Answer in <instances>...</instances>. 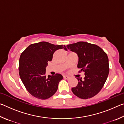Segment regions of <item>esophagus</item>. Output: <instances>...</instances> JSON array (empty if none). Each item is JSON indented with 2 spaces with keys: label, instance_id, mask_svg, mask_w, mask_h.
<instances>
[{
  "label": "esophagus",
  "instance_id": "34e87169",
  "mask_svg": "<svg viewBox=\"0 0 124 124\" xmlns=\"http://www.w3.org/2000/svg\"><path fill=\"white\" fill-rule=\"evenodd\" d=\"M63 78H64V79H67V80H68V79H70V77H68V76H67V75H64V76H63Z\"/></svg>",
  "mask_w": 124,
  "mask_h": 124
}]
</instances>
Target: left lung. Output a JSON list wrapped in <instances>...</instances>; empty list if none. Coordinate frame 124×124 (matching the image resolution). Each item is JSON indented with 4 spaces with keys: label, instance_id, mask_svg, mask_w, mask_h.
Listing matches in <instances>:
<instances>
[{
    "label": "left lung",
    "instance_id": "obj_1",
    "mask_svg": "<svg viewBox=\"0 0 124 124\" xmlns=\"http://www.w3.org/2000/svg\"><path fill=\"white\" fill-rule=\"evenodd\" d=\"M67 48L78 54V68L85 72L84 79H78L77 86L72 88L75 96L82 99L91 98L103 86L109 74L107 54L98 46L79 41L67 45Z\"/></svg>",
    "mask_w": 124,
    "mask_h": 124
}]
</instances>
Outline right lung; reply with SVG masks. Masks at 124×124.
Segmentation results:
<instances>
[{
	"instance_id": "1",
	"label": "right lung",
	"mask_w": 124,
	"mask_h": 124,
	"mask_svg": "<svg viewBox=\"0 0 124 124\" xmlns=\"http://www.w3.org/2000/svg\"><path fill=\"white\" fill-rule=\"evenodd\" d=\"M62 49L67 50L65 45L42 41L30 45L21 54L18 67L20 78L27 91L34 97L46 100L57 91L63 76L56 74L47 77L46 67L47 62L52 60L54 52Z\"/></svg>"
}]
</instances>
